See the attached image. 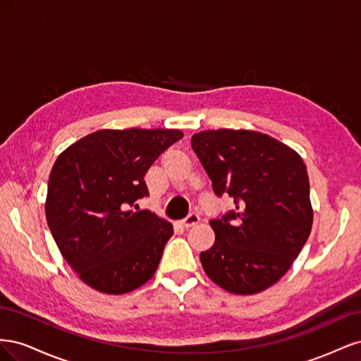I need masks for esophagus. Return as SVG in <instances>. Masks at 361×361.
<instances>
[{
    "label": "esophagus",
    "instance_id": "obj_1",
    "mask_svg": "<svg viewBox=\"0 0 361 361\" xmlns=\"http://www.w3.org/2000/svg\"><path fill=\"white\" fill-rule=\"evenodd\" d=\"M200 223V216L197 215V214H190L187 218H183V220L180 221V224L185 227V228H188V227H192V226H195V224H199Z\"/></svg>",
    "mask_w": 361,
    "mask_h": 361
}]
</instances>
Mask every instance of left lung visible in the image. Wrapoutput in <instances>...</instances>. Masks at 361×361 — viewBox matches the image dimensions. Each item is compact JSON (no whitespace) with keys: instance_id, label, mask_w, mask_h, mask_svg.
<instances>
[{"instance_id":"1","label":"left lung","mask_w":361,"mask_h":361,"mask_svg":"<svg viewBox=\"0 0 361 361\" xmlns=\"http://www.w3.org/2000/svg\"><path fill=\"white\" fill-rule=\"evenodd\" d=\"M216 195L235 211L211 220L214 245L202 267L215 285L236 295L268 289L286 274L313 224L309 174L288 145L250 129H211L191 137Z\"/></svg>"}]
</instances>
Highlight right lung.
<instances>
[{
  "instance_id": "right-lung-1",
  "label": "right lung",
  "mask_w": 361,
  "mask_h": 361,
  "mask_svg": "<svg viewBox=\"0 0 361 361\" xmlns=\"http://www.w3.org/2000/svg\"><path fill=\"white\" fill-rule=\"evenodd\" d=\"M182 137L179 129H101L54 162L47 221L61 256L87 286L122 295L154 277L173 226L130 206L149 195L145 174Z\"/></svg>"
}]
</instances>
